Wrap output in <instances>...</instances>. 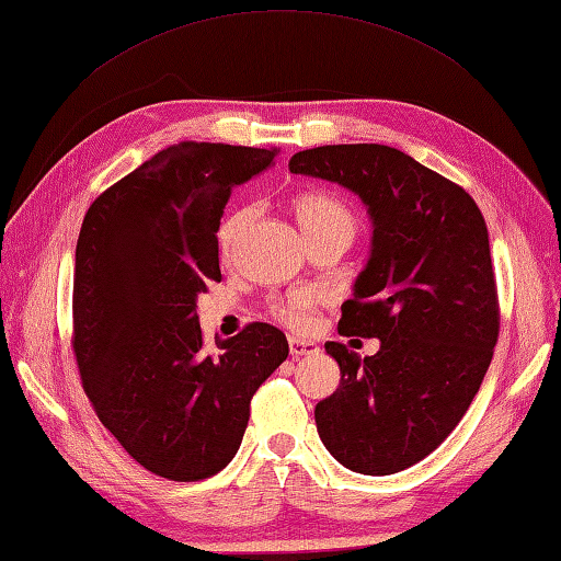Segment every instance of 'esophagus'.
<instances>
[{"label":"esophagus","mask_w":561,"mask_h":561,"mask_svg":"<svg viewBox=\"0 0 561 561\" xmlns=\"http://www.w3.org/2000/svg\"><path fill=\"white\" fill-rule=\"evenodd\" d=\"M288 346H290V356L295 360L302 358V356H314V353H319L317 344H312V341H302V339H290Z\"/></svg>","instance_id":"esophagus-1"}]
</instances>
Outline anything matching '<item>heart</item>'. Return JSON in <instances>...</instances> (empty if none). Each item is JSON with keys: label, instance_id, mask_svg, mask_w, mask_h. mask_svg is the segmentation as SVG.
<instances>
[{"label": "heart", "instance_id": "1", "mask_svg": "<svg viewBox=\"0 0 561 561\" xmlns=\"http://www.w3.org/2000/svg\"><path fill=\"white\" fill-rule=\"evenodd\" d=\"M297 222H300L302 232L307 237L331 232V230H346L353 234L356 227V217L346 208L344 203L327 196V193H305L295 201ZM254 215V208H242L232 215H227L220 230H217V249H220L222 259H230L237 247V239L242 234L247 222ZM312 305L314 297L310 293H300L290 297L288 302L278 307L280 319L293 329H310L312 324Z\"/></svg>", "mask_w": 561, "mask_h": 561}]
</instances>
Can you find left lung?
I'll return each mask as SVG.
<instances>
[{
	"instance_id": "left-lung-1",
	"label": "left lung",
	"mask_w": 561,
	"mask_h": 561,
	"mask_svg": "<svg viewBox=\"0 0 561 561\" xmlns=\"http://www.w3.org/2000/svg\"><path fill=\"white\" fill-rule=\"evenodd\" d=\"M288 167L356 193L373 222L339 331L380 339V351L360 358L336 341L324 346L341 382L314 407L317 433L353 472H402L460 424L494 356L486 222L465 188L387 145L314 147Z\"/></svg>"
}]
</instances>
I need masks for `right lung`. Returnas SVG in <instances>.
<instances>
[{"instance_id":"add662e5","label":"right lung","mask_w":561,"mask_h":561,"mask_svg":"<svg viewBox=\"0 0 561 561\" xmlns=\"http://www.w3.org/2000/svg\"><path fill=\"white\" fill-rule=\"evenodd\" d=\"M278 150L179 142L91 203L75 254V356L84 392L145 470L198 482L242 445L249 402L288 358L266 322L203 346L196 300L220 280L217 227L232 188Z\"/></svg>"}]
</instances>
